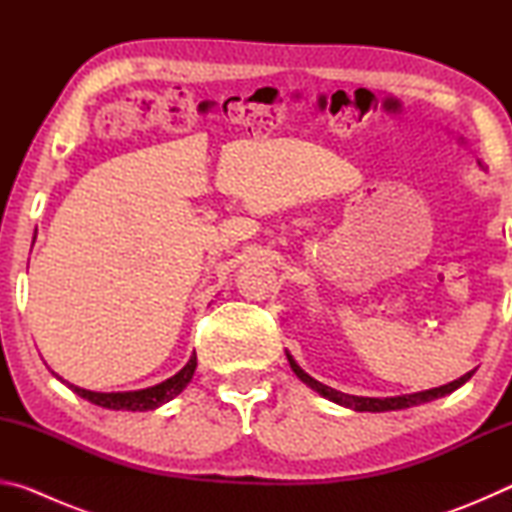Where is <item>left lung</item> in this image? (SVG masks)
I'll return each mask as SVG.
<instances>
[{
  "mask_svg": "<svg viewBox=\"0 0 512 512\" xmlns=\"http://www.w3.org/2000/svg\"><path fill=\"white\" fill-rule=\"evenodd\" d=\"M287 359L291 363V370L296 372V375L305 381V384H309L314 391H318L320 395H325L327 400H332L336 404L341 406H348V409H354V411H370V413H379V411H397V409H409V406H415V404H422V402H431L436 400V397H443L447 393L456 391L458 386H463L467 379H470L474 375V370L467 372V375H463L461 379L452 381V384L447 386H440V388H431V391H422V393H413V395H402V397H384V400H379V397H357V395H348V393H341V391H334V388H329L325 384H320V381H316L314 377H309L305 370H302L296 361H293L289 354Z\"/></svg>",
  "mask_w": 512,
  "mask_h": 512,
  "instance_id": "obj_1",
  "label": "left lung"
}]
</instances>
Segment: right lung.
Returning a JSON list of instances; mask_svg holds the SVG:
<instances>
[{
	"label": "right lung",
	"mask_w": 512,
	"mask_h": 512,
	"mask_svg": "<svg viewBox=\"0 0 512 512\" xmlns=\"http://www.w3.org/2000/svg\"><path fill=\"white\" fill-rule=\"evenodd\" d=\"M196 370V352L192 354V359L187 361V366L178 372V375L169 377L167 381H162L158 386L144 388V391H131V393H94V391H85V388H79L74 384H67L74 393H79L85 400L103 406V409H112V411H151L158 409L164 402L173 400V397L183 393V388L192 381Z\"/></svg>",
	"instance_id": "obj_1"
}]
</instances>
